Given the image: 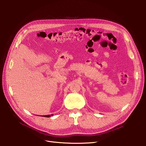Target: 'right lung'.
<instances>
[{
	"mask_svg": "<svg viewBox=\"0 0 146 146\" xmlns=\"http://www.w3.org/2000/svg\"><path fill=\"white\" fill-rule=\"evenodd\" d=\"M52 115H53L51 114V115H43L42 117H50L52 116Z\"/></svg>",
	"mask_w": 146,
	"mask_h": 146,
	"instance_id": "obj_1",
	"label": "right lung"
}]
</instances>
